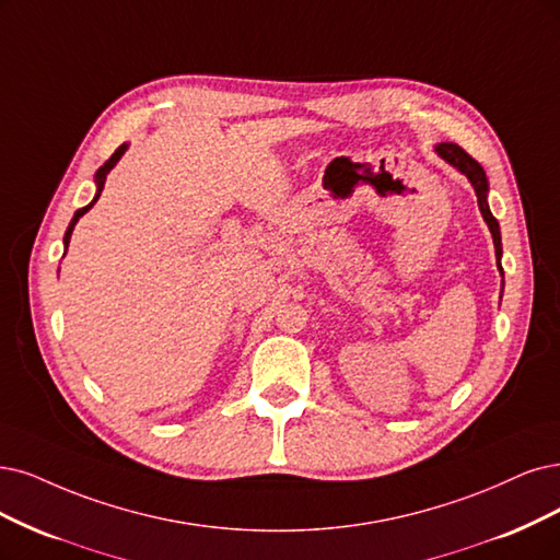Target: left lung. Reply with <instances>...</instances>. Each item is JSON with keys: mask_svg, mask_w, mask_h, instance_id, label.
<instances>
[{"mask_svg": "<svg viewBox=\"0 0 560 560\" xmlns=\"http://www.w3.org/2000/svg\"><path fill=\"white\" fill-rule=\"evenodd\" d=\"M436 152L445 159V161H450L454 168H459L468 179H470V184H472V189H475V196H478V205H480V212H482V217H485V221H487V225H489V231H491V237H493V246H495V262H499V269L503 272V267H501V254H503V246H501V228H499V221L493 219V214L489 212V205H487V189H489V184H487V175H485V171H482V165L475 161L470 154H466L457 142H441L439 148H436Z\"/></svg>", "mask_w": 560, "mask_h": 560, "instance_id": "8db88e82", "label": "left lung"}]
</instances>
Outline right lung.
I'll use <instances>...</instances> for the list:
<instances>
[{
    "label": "right lung",
    "instance_id": "right-lung-1",
    "mask_svg": "<svg viewBox=\"0 0 560 560\" xmlns=\"http://www.w3.org/2000/svg\"><path fill=\"white\" fill-rule=\"evenodd\" d=\"M124 152H127V142L119 144V148L115 150V154H113V156H110L106 163H103L101 168L96 171V186H98V194H96V198H94V200H92L88 207H80V210L73 214L71 223H69V228H67V235H65V244H67V246H69V240H71V233H73V225H75V223H78V219H80L82 214H85V212L90 210V207H92V205L98 200V196H101V191H103V184H106V177H108V173L113 171V165L119 161V156H121Z\"/></svg>",
    "mask_w": 560,
    "mask_h": 560
}]
</instances>
